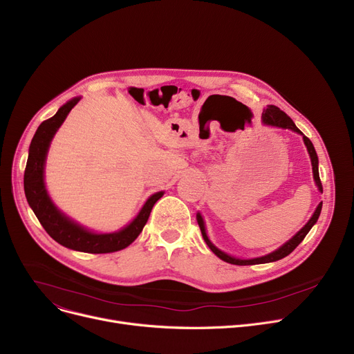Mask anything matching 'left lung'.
Listing matches in <instances>:
<instances>
[{
	"mask_svg": "<svg viewBox=\"0 0 354 354\" xmlns=\"http://www.w3.org/2000/svg\"><path fill=\"white\" fill-rule=\"evenodd\" d=\"M263 122L268 126H275V127H283V129H291L294 130V132L297 133H301V130L297 127L294 124V122L284 113L283 110L278 109L277 106H272L270 104L264 111H263ZM303 140H304V145L307 146V151H308V155H310V159H311V166H313V176H314V180H315V185H317V188L320 192H323V187H322V180H320V175H319V158H317V153H315V149L311 143V140L303 135ZM322 207H323V202L319 203V207L315 208L313 216L310 218V221L307 222V224L297 232L290 241H287V243L280 247L278 250L264 255V257H258V258H251V259H241V258H235V257H231L228 254H225L224 251L218 250L207 235V231H205V224H203V219L201 216V214H196V221H198V225L201 228V232H202V236L203 239H205L207 245L211 248V251L219 257L222 261L225 263H230V264H234V266H255V264H266V263H274V261H278V259H281L284 257H287L288 254H291L297 247H299V244L301 243V241L306 238V235L308 234V231L313 228V225L317 222L319 216H320V212H322Z\"/></svg>",
	"mask_w": 354,
	"mask_h": 354,
	"instance_id": "1",
	"label": "left lung"
}]
</instances>
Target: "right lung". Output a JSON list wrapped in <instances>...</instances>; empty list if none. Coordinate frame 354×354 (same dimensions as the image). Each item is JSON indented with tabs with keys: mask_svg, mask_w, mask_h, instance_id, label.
<instances>
[{
	"mask_svg": "<svg viewBox=\"0 0 354 354\" xmlns=\"http://www.w3.org/2000/svg\"><path fill=\"white\" fill-rule=\"evenodd\" d=\"M80 97H74L63 104L53 118L44 120L31 140L28 159L24 172V192L28 205L34 211L47 234L66 248L88 254H107L129 247L139 236L151 215L155 203L163 192H156L146 201L138 216L129 225L118 232L95 234L76 224L57 209L50 199L44 185V165L51 139L63 124L70 110L79 103Z\"/></svg>",
	"mask_w": 354,
	"mask_h": 354,
	"instance_id": "1",
	"label": "right lung"
}]
</instances>
